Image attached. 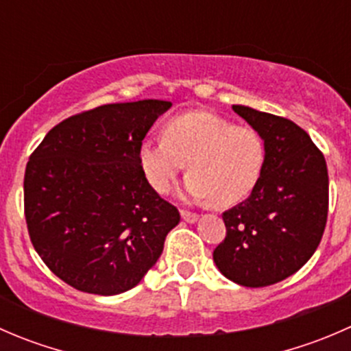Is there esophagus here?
I'll use <instances>...</instances> for the list:
<instances>
[{"instance_id": "1", "label": "esophagus", "mask_w": 351, "mask_h": 351, "mask_svg": "<svg viewBox=\"0 0 351 351\" xmlns=\"http://www.w3.org/2000/svg\"><path fill=\"white\" fill-rule=\"evenodd\" d=\"M182 219L185 222H189V224H193V222L198 221V214L190 210H182Z\"/></svg>"}]
</instances>
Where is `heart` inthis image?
I'll return each instance as SVG.
<instances>
[{"mask_svg": "<svg viewBox=\"0 0 351 351\" xmlns=\"http://www.w3.org/2000/svg\"><path fill=\"white\" fill-rule=\"evenodd\" d=\"M137 159L158 193H168L186 165L189 197L229 207L250 197L260 182L265 144L253 127L195 110L169 119L162 141L141 143Z\"/></svg>", "mask_w": 351, "mask_h": 351, "instance_id": "1", "label": "heart"}]
</instances>
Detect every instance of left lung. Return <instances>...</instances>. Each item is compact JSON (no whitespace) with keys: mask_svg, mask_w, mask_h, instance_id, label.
Listing matches in <instances>:
<instances>
[{"mask_svg":"<svg viewBox=\"0 0 351 351\" xmlns=\"http://www.w3.org/2000/svg\"><path fill=\"white\" fill-rule=\"evenodd\" d=\"M232 110L263 139L265 165L251 195L222 214L226 239L214 261L226 278L256 289L295 274L319 246L328 168L309 134L292 120L244 105Z\"/></svg>","mask_w":351,"mask_h":351,"instance_id":"obj_1","label":"left lung"}]
</instances>
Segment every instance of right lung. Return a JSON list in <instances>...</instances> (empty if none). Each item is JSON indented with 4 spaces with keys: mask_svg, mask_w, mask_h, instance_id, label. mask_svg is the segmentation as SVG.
I'll use <instances>...</instances> for the list:
<instances>
[{
    "mask_svg": "<svg viewBox=\"0 0 351 351\" xmlns=\"http://www.w3.org/2000/svg\"><path fill=\"white\" fill-rule=\"evenodd\" d=\"M171 101L101 105L51 129L27 162L25 219L49 270L81 292L117 295L143 280L180 222L147 183L141 143Z\"/></svg>",
    "mask_w": 351,
    "mask_h": 351,
    "instance_id": "right-lung-1",
    "label": "right lung"
}]
</instances>
